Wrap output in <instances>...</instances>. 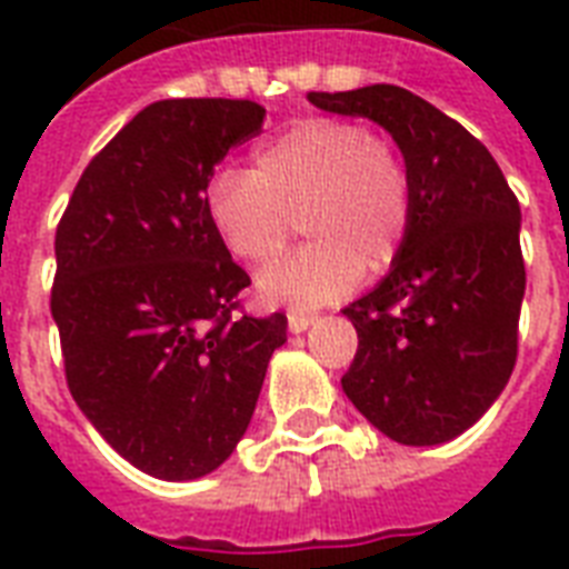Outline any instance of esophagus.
<instances>
[{
	"mask_svg": "<svg viewBox=\"0 0 569 569\" xmlns=\"http://www.w3.org/2000/svg\"><path fill=\"white\" fill-rule=\"evenodd\" d=\"M286 319H289V330H292V333H303V330L310 328L312 321H316V316L303 310H289L286 312Z\"/></svg>",
	"mask_w": 569,
	"mask_h": 569,
	"instance_id": "obj_1",
	"label": "esophagus"
}]
</instances>
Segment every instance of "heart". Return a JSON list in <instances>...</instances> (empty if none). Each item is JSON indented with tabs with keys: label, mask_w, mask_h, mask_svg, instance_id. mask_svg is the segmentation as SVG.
I'll return each instance as SVG.
<instances>
[{
	"label": "heart",
	"mask_w": 569,
	"mask_h": 569,
	"mask_svg": "<svg viewBox=\"0 0 569 569\" xmlns=\"http://www.w3.org/2000/svg\"><path fill=\"white\" fill-rule=\"evenodd\" d=\"M214 236L244 266H266L289 244L295 221L310 239L257 277L271 307L316 310L346 298L360 277L387 271L413 221L405 156L383 136L342 118H307L266 141L250 171L209 182Z\"/></svg>",
	"instance_id": "heart-1"
}]
</instances>
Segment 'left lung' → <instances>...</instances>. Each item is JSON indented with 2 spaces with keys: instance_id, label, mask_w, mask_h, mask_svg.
I'll use <instances>...</instances> for the list:
<instances>
[{
  "instance_id": "8db88e82",
  "label": "left lung",
  "mask_w": 569,
  "mask_h": 569,
  "mask_svg": "<svg viewBox=\"0 0 569 569\" xmlns=\"http://www.w3.org/2000/svg\"><path fill=\"white\" fill-rule=\"evenodd\" d=\"M307 100L387 129L413 182L405 248L372 292L342 310L360 339L342 389L389 440H455L490 410L517 363L520 203L478 138L398 84Z\"/></svg>"
}]
</instances>
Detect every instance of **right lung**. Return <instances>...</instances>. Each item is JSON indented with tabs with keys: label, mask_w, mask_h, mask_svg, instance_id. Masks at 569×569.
<instances>
[{
	"label": "right lung",
	"mask_w": 569,
	"mask_h": 569,
	"mask_svg": "<svg viewBox=\"0 0 569 569\" xmlns=\"http://www.w3.org/2000/svg\"><path fill=\"white\" fill-rule=\"evenodd\" d=\"M250 100H159L76 182L56 230L67 387L102 440L162 481L209 476L244 437L286 316H232L250 277L206 212L214 164L259 136Z\"/></svg>",
	"instance_id": "add662e5"
}]
</instances>
